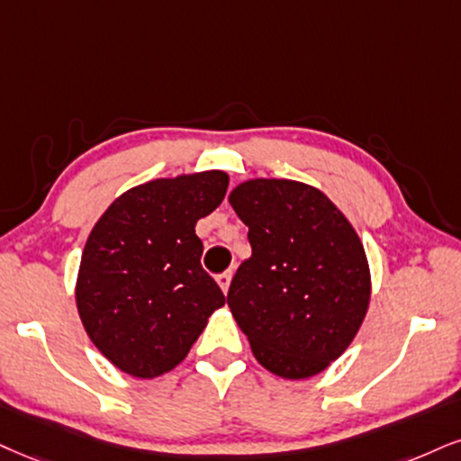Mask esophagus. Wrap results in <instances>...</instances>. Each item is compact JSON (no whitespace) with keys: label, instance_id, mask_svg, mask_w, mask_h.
<instances>
[{"label":"esophagus","instance_id":"34e87169","mask_svg":"<svg viewBox=\"0 0 461 461\" xmlns=\"http://www.w3.org/2000/svg\"><path fill=\"white\" fill-rule=\"evenodd\" d=\"M220 284L221 293H229V286H230V280H232V271H224V274H220L218 277H215Z\"/></svg>","mask_w":461,"mask_h":461}]
</instances>
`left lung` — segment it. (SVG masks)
Segmentation results:
<instances>
[{
	"mask_svg": "<svg viewBox=\"0 0 461 461\" xmlns=\"http://www.w3.org/2000/svg\"><path fill=\"white\" fill-rule=\"evenodd\" d=\"M229 203L252 246L226 297L232 318L271 374L316 376L366 321L372 274L359 235L325 192L303 181L246 179Z\"/></svg>",
	"mask_w": 461,
	"mask_h": 461,
	"instance_id": "left-lung-1",
	"label": "left lung"
}]
</instances>
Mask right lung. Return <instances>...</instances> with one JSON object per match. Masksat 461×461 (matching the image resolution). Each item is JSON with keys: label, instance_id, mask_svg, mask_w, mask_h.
<instances>
[{"label": "right lung", "instance_id": "1", "mask_svg": "<svg viewBox=\"0 0 461 461\" xmlns=\"http://www.w3.org/2000/svg\"><path fill=\"white\" fill-rule=\"evenodd\" d=\"M224 170L184 173L130 187L95 221L74 299L85 333L134 378L177 367L224 305L201 267L196 221L224 201Z\"/></svg>", "mask_w": 461, "mask_h": 461}]
</instances>
